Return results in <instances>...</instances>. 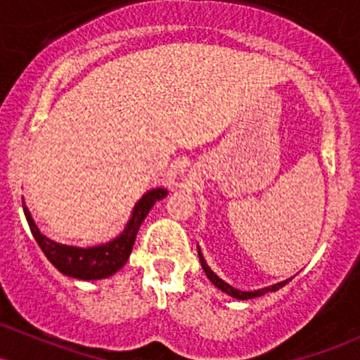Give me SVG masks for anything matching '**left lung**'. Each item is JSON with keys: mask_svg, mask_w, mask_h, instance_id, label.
<instances>
[{"mask_svg": "<svg viewBox=\"0 0 360 360\" xmlns=\"http://www.w3.org/2000/svg\"><path fill=\"white\" fill-rule=\"evenodd\" d=\"M198 255H200V262H201V267H203L205 274L208 276V279L212 281V283H213L214 286H217L218 289H220V291L226 292V295H229V296H232V298H235V300H252V298H259V296L266 295V292L278 291V289H281V288H283V286H286V284L289 283V281L292 279V278H289V279H286V281H281V283H276V284H272V286H267V288H260V289H255V291H240V289H237V288L230 286L229 283H225V281H223L221 278H218V276L214 274V272H213L212 269H210V266H208V264H206V260H205V257H203V252H201L200 245H198Z\"/></svg>", "mask_w": 360, "mask_h": 360, "instance_id": "obj_1", "label": "left lung"}]
</instances>
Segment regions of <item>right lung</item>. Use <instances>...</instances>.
<instances>
[{"mask_svg": "<svg viewBox=\"0 0 360 360\" xmlns=\"http://www.w3.org/2000/svg\"><path fill=\"white\" fill-rule=\"evenodd\" d=\"M167 193L169 191L166 188L148 189L137 203H135L125 229L120 232V235L105 243H98V245L89 247L65 245V243L49 238L47 235H44L39 230L35 220L32 218L30 210L25 205V201L23 213L27 217L28 226H30L32 235L35 237L37 243H39L45 257L51 260L52 266L57 271L74 279L96 281L110 278V276H113L115 272L125 266V262L131 254V249H134L135 237H137L140 225L146 220L152 206L157 201L162 200V198H166Z\"/></svg>", "mask_w": 360, "mask_h": 360, "instance_id": "add662e5", "label": "right lung"}]
</instances>
